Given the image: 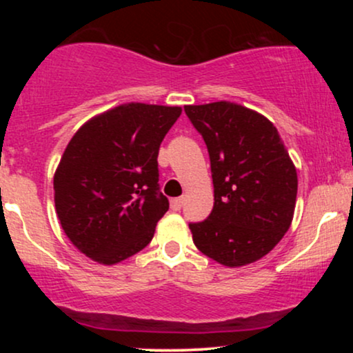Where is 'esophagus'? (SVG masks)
<instances>
[{
	"label": "esophagus",
	"mask_w": 353,
	"mask_h": 353,
	"mask_svg": "<svg viewBox=\"0 0 353 353\" xmlns=\"http://www.w3.org/2000/svg\"><path fill=\"white\" fill-rule=\"evenodd\" d=\"M182 204H184V199H182V197H176V199H171L172 210H179L182 208Z\"/></svg>",
	"instance_id": "1"
}]
</instances>
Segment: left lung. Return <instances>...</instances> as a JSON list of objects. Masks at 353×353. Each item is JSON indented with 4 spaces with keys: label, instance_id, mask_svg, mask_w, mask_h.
I'll use <instances>...</instances> for the list:
<instances>
[{
    "label": "left lung",
    "instance_id": "1",
    "mask_svg": "<svg viewBox=\"0 0 353 353\" xmlns=\"http://www.w3.org/2000/svg\"><path fill=\"white\" fill-rule=\"evenodd\" d=\"M209 151L214 208L189 224L192 241L225 267L252 264L281 242L292 224L297 171L275 125L241 104L184 106Z\"/></svg>",
    "mask_w": 353,
    "mask_h": 353
}]
</instances>
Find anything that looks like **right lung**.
I'll list each match as a JSON object with an SVG mask.
<instances>
[{"label":"right lung","mask_w":353,"mask_h":353,"mask_svg":"<svg viewBox=\"0 0 353 353\" xmlns=\"http://www.w3.org/2000/svg\"><path fill=\"white\" fill-rule=\"evenodd\" d=\"M177 106L128 103L78 129L54 172V205L74 247L104 265L143 250L169 201L157 154Z\"/></svg>","instance_id":"obj_1"}]
</instances>
